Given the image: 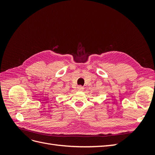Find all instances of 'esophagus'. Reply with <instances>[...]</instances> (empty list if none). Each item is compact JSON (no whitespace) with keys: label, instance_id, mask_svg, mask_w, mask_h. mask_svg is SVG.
Instances as JSON below:
<instances>
[{"label":"esophagus","instance_id":"obj_1","mask_svg":"<svg viewBox=\"0 0 155 155\" xmlns=\"http://www.w3.org/2000/svg\"><path fill=\"white\" fill-rule=\"evenodd\" d=\"M83 90H84V87H82L81 85H79V86L78 87V91H83Z\"/></svg>","mask_w":155,"mask_h":155}]
</instances>
